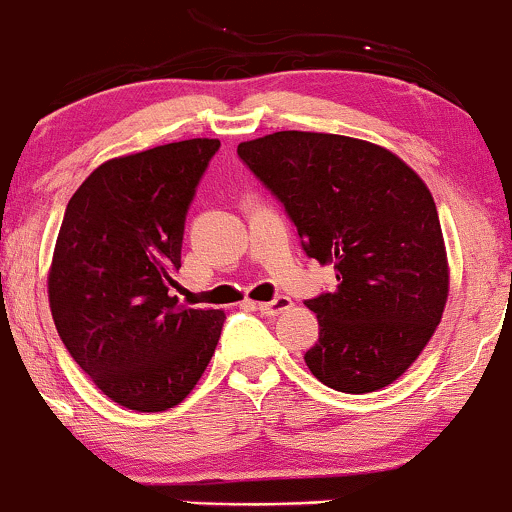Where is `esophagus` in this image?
I'll list each match as a JSON object with an SVG mask.
<instances>
[{"mask_svg": "<svg viewBox=\"0 0 512 512\" xmlns=\"http://www.w3.org/2000/svg\"><path fill=\"white\" fill-rule=\"evenodd\" d=\"M291 298H286V296H276L274 301H269V303H260L257 305V308H260V313L262 315H267V317H276V315H281V313H286V310L291 308Z\"/></svg>", "mask_w": 512, "mask_h": 512, "instance_id": "1", "label": "esophagus"}]
</instances>
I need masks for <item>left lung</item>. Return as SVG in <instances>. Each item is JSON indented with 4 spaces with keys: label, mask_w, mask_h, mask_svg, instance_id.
<instances>
[{
    "label": "left lung",
    "mask_w": 512,
    "mask_h": 512,
    "mask_svg": "<svg viewBox=\"0 0 512 512\" xmlns=\"http://www.w3.org/2000/svg\"><path fill=\"white\" fill-rule=\"evenodd\" d=\"M240 161L284 204L305 255L334 264L339 286L305 301L320 339L310 373L332 390H383L419 358L448 301L436 202L392 151L320 132L238 144Z\"/></svg>",
    "instance_id": "8db88e82"
}]
</instances>
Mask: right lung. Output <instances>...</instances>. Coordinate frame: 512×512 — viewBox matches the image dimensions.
<instances>
[{"mask_svg":"<svg viewBox=\"0 0 512 512\" xmlns=\"http://www.w3.org/2000/svg\"><path fill=\"white\" fill-rule=\"evenodd\" d=\"M219 139L105 161L69 199L48 276L52 320L120 407L166 411L192 392L226 315L178 305L185 216Z\"/></svg>","mask_w":512,"mask_h":512,"instance_id":"obj_1","label":"right lung"}]
</instances>
